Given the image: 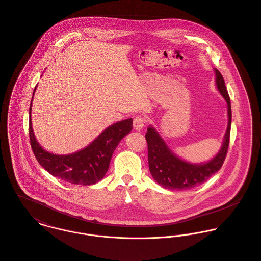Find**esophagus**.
<instances>
[{
  "mask_svg": "<svg viewBox=\"0 0 261 261\" xmlns=\"http://www.w3.org/2000/svg\"><path fill=\"white\" fill-rule=\"evenodd\" d=\"M146 118L144 116H141V115H138L134 118V122H133V125H134V128L136 130H141L144 128L145 124H146Z\"/></svg>",
  "mask_w": 261,
  "mask_h": 261,
  "instance_id": "obj_1",
  "label": "esophagus"
}]
</instances>
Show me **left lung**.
I'll list each match as a JSON object with an SVG mask.
<instances>
[{
	"label": "left lung",
	"mask_w": 261,
	"mask_h": 261,
	"mask_svg": "<svg viewBox=\"0 0 261 261\" xmlns=\"http://www.w3.org/2000/svg\"><path fill=\"white\" fill-rule=\"evenodd\" d=\"M216 85L228 105L229 122L219 153L211 161L202 164H191L174 155L160 135L152 126L148 127L146 140L148 144L149 168L153 178L164 188L184 190L196 187L205 182L213 174L218 172L226 159L232 121L231 101L222 74L215 69Z\"/></svg>",
	"instance_id": "8db88e82"
}]
</instances>
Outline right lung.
Segmentation results:
<instances>
[{"instance_id": "right-lung-1", "label": "right lung", "mask_w": 261, "mask_h": 261, "mask_svg": "<svg viewBox=\"0 0 261 261\" xmlns=\"http://www.w3.org/2000/svg\"><path fill=\"white\" fill-rule=\"evenodd\" d=\"M132 129L133 119H124L107 127L83 150L70 155H55L43 150L37 143L33 134L31 118L29 119L30 145L38 163L53 176L79 185L95 184L104 177L115 148Z\"/></svg>"}]
</instances>
